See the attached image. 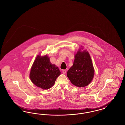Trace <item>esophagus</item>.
<instances>
[{
  "mask_svg": "<svg viewBox=\"0 0 125 125\" xmlns=\"http://www.w3.org/2000/svg\"><path fill=\"white\" fill-rule=\"evenodd\" d=\"M62 72H63V73L64 74H65V73H66V70H65V69L63 70H62Z\"/></svg>",
  "mask_w": 125,
  "mask_h": 125,
  "instance_id": "34e87169",
  "label": "esophagus"
}]
</instances>
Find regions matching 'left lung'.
<instances>
[{
  "label": "left lung",
  "instance_id": "1",
  "mask_svg": "<svg viewBox=\"0 0 125 125\" xmlns=\"http://www.w3.org/2000/svg\"><path fill=\"white\" fill-rule=\"evenodd\" d=\"M74 58L73 66L67 72V76L75 86L85 87L91 83L94 75L90 55L85 50L82 52L79 50Z\"/></svg>",
  "mask_w": 125,
  "mask_h": 125
}]
</instances>
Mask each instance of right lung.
<instances>
[{"label": "right lung", "mask_w": 125, "mask_h": 125, "mask_svg": "<svg viewBox=\"0 0 125 125\" xmlns=\"http://www.w3.org/2000/svg\"><path fill=\"white\" fill-rule=\"evenodd\" d=\"M59 68L52 64L47 56L36 58L30 72V78L32 82L42 89L51 88L60 74Z\"/></svg>", "instance_id": "add662e5"}]
</instances>
